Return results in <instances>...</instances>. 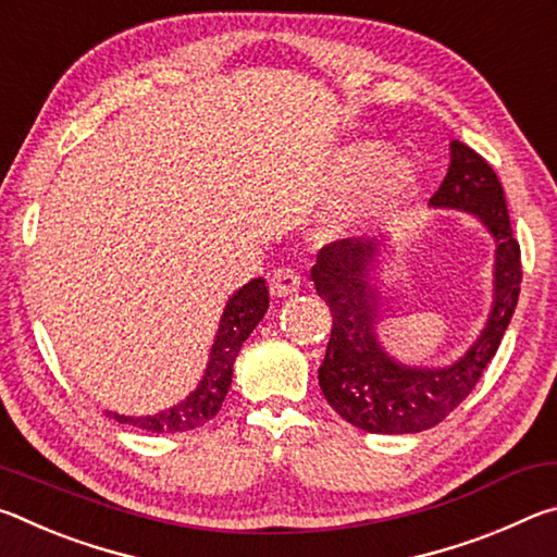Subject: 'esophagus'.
I'll use <instances>...</instances> for the list:
<instances>
[{
  "instance_id": "obj_1",
  "label": "esophagus",
  "mask_w": 557,
  "mask_h": 557,
  "mask_svg": "<svg viewBox=\"0 0 557 557\" xmlns=\"http://www.w3.org/2000/svg\"><path fill=\"white\" fill-rule=\"evenodd\" d=\"M299 275L289 268H280L270 275V295L272 297H289L299 289Z\"/></svg>"
}]
</instances>
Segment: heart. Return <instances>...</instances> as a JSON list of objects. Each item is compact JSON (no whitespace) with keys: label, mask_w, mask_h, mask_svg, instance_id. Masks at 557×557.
Here are the masks:
<instances>
[{"label":"heart","mask_w":557,"mask_h":557,"mask_svg":"<svg viewBox=\"0 0 557 557\" xmlns=\"http://www.w3.org/2000/svg\"><path fill=\"white\" fill-rule=\"evenodd\" d=\"M334 182L348 188L329 206L324 231L332 238H358L381 228L410 199L418 188V169L383 143L363 139L338 157Z\"/></svg>","instance_id":"1"}]
</instances>
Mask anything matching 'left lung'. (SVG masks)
I'll list each match as a JSON object with an SVG mask.
<instances>
[{
    "label": "left lung",
    "mask_w": 557,
    "mask_h": 557,
    "mask_svg": "<svg viewBox=\"0 0 557 557\" xmlns=\"http://www.w3.org/2000/svg\"><path fill=\"white\" fill-rule=\"evenodd\" d=\"M430 209L465 211L496 245L492 309L474 342L447 366H410L385 351L379 338L381 275L391 245L348 238L319 250L312 280L334 326L319 369L326 403L346 422L373 435H412L435 428L482 379L511 324L521 292V250L508 221L506 196L494 169L474 149L451 139L449 169Z\"/></svg>",
    "instance_id": "left-lung-1"
}]
</instances>
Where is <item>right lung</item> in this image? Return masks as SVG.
<instances>
[{
    "instance_id": "1",
    "label": "right lung",
    "mask_w": 557,
    "mask_h": 557,
    "mask_svg": "<svg viewBox=\"0 0 557 557\" xmlns=\"http://www.w3.org/2000/svg\"><path fill=\"white\" fill-rule=\"evenodd\" d=\"M270 307L265 280L256 277L248 285L235 289L223 307L219 332L213 336L209 363L196 388L186 395L182 403L172 405L162 412L154 414H117L108 412L120 425H132L147 432H188L201 428L203 422L215 418L225 400V393L233 381V363L238 356L245 338L252 334V329L260 324Z\"/></svg>"
}]
</instances>
